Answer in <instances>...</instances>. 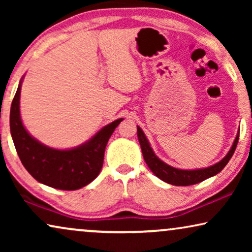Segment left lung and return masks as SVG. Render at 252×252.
<instances>
[{
    "instance_id": "8db88e82",
    "label": "left lung",
    "mask_w": 252,
    "mask_h": 252,
    "mask_svg": "<svg viewBox=\"0 0 252 252\" xmlns=\"http://www.w3.org/2000/svg\"><path fill=\"white\" fill-rule=\"evenodd\" d=\"M239 136L240 130L237 132V135L235 140H234V143L229 149L228 154L219 163L205 168H198V170H180V168L172 167L166 163H164L163 160H160L155 155L153 148L150 147L149 141H148L147 136L144 135L143 130L137 126V139H139L141 150H142L143 158L146 160L148 167L160 180L174 186H191L198 184V182L204 181L205 179L211 178L213 175L218 174L219 172H221L222 168L226 166L230 158H232L234 151L236 149L237 142H239Z\"/></svg>"
}]
</instances>
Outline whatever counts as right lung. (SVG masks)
<instances>
[{"mask_svg":"<svg viewBox=\"0 0 252 252\" xmlns=\"http://www.w3.org/2000/svg\"><path fill=\"white\" fill-rule=\"evenodd\" d=\"M22 81L10 109V132L24 167L41 184L62 190H77L91 184L101 172L106 143L123 118L104 126L79 147L67 150L47 147L23 125L19 110Z\"/></svg>","mask_w":252,"mask_h":252,"instance_id":"add662e5","label":"right lung"}]
</instances>
